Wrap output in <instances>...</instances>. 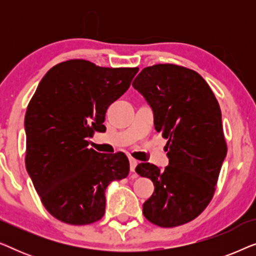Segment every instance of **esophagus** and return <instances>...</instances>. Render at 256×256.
<instances>
[{"label":"esophagus","instance_id":"obj_1","mask_svg":"<svg viewBox=\"0 0 256 256\" xmlns=\"http://www.w3.org/2000/svg\"><path fill=\"white\" fill-rule=\"evenodd\" d=\"M129 166H130V171H132V172H134L135 168H136V166H138V160H136L135 158H132V157H129ZM132 177L135 178L136 176H135V174H132Z\"/></svg>","mask_w":256,"mask_h":256}]
</instances>
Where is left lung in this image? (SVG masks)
Here are the masks:
<instances>
[{
	"label": "left lung",
	"instance_id": "obj_1",
	"mask_svg": "<svg viewBox=\"0 0 256 256\" xmlns=\"http://www.w3.org/2000/svg\"><path fill=\"white\" fill-rule=\"evenodd\" d=\"M132 87L152 108L155 129L168 140L166 169L150 163L135 169L155 186L143 214L160 227L183 225L210 204L226 157L219 104L200 74L174 64L143 68Z\"/></svg>",
	"mask_w": 256,
	"mask_h": 256
}]
</instances>
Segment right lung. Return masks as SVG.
<instances>
[{
	"mask_svg": "<svg viewBox=\"0 0 256 256\" xmlns=\"http://www.w3.org/2000/svg\"><path fill=\"white\" fill-rule=\"evenodd\" d=\"M138 68H100L84 59L48 70L28 104L26 166L44 208L70 225L104 214V191L129 174L124 152L100 154L88 138L104 132L107 108L129 88Z\"/></svg>",
	"mask_w": 256,
	"mask_h": 256,
	"instance_id": "obj_1",
	"label": "right lung"
}]
</instances>
